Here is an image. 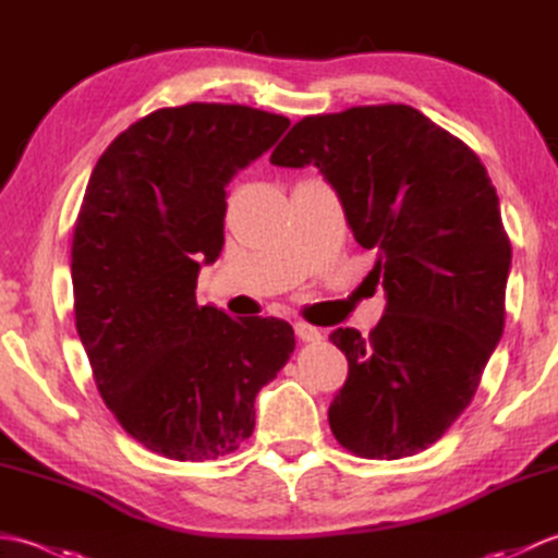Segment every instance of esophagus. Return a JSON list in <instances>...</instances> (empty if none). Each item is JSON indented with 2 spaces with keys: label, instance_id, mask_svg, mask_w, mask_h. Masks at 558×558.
I'll use <instances>...</instances> for the list:
<instances>
[{
  "label": "esophagus",
  "instance_id": "34e87169",
  "mask_svg": "<svg viewBox=\"0 0 558 558\" xmlns=\"http://www.w3.org/2000/svg\"><path fill=\"white\" fill-rule=\"evenodd\" d=\"M294 333H298V338H300L302 342H318V340L324 338L322 330L310 326V324H302V322L294 324Z\"/></svg>",
  "mask_w": 558,
  "mask_h": 558
}]
</instances>
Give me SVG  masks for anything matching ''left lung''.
<instances>
[{
	"mask_svg": "<svg viewBox=\"0 0 558 558\" xmlns=\"http://www.w3.org/2000/svg\"><path fill=\"white\" fill-rule=\"evenodd\" d=\"M270 162L318 168L386 292L369 338L330 333L350 366L330 432L360 458L420 453L470 405L504 333L511 242L487 168L410 105L304 117Z\"/></svg>",
	"mask_w": 558,
	"mask_h": 558,
	"instance_id": "obj_1",
	"label": "left lung"
}]
</instances>
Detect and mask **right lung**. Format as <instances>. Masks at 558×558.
I'll return each mask as SVG.
<instances>
[{"label":"right lung","instance_id":"right-lung-1","mask_svg":"<svg viewBox=\"0 0 558 558\" xmlns=\"http://www.w3.org/2000/svg\"><path fill=\"white\" fill-rule=\"evenodd\" d=\"M288 126L246 105L162 108L93 168L71 244L76 330L105 405L153 453H234L294 350L282 318L196 304L201 264L225 244V186Z\"/></svg>","mask_w":558,"mask_h":558}]
</instances>
